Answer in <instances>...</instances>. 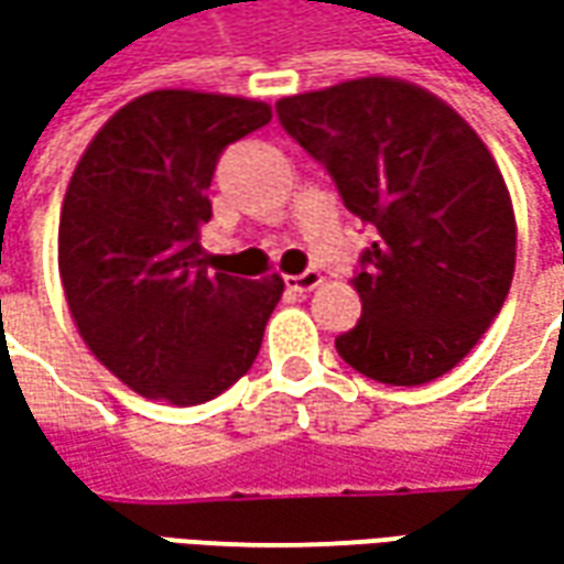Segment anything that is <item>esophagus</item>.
Segmentation results:
<instances>
[{
	"mask_svg": "<svg viewBox=\"0 0 564 564\" xmlns=\"http://www.w3.org/2000/svg\"><path fill=\"white\" fill-rule=\"evenodd\" d=\"M319 285H323V275L316 270L301 272V275H289V289H294V292H314Z\"/></svg>",
	"mask_w": 564,
	"mask_h": 564,
	"instance_id": "obj_1",
	"label": "esophagus"
}]
</instances>
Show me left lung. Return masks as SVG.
Masks as SVG:
<instances>
[{
    "label": "left lung",
    "instance_id": "8db88e82",
    "mask_svg": "<svg viewBox=\"0 0 564 564\" xmlns=\"http://www.w3.org/2000/svg\"><path fill=\"white\" fill-rule=\"evenodd\" d=\"M285 131L377 228L351 279L360 319L336 338L358 373L421 386L484 338L514 275L518 226L489 147L445 99L401 77L282 97Z\"/></svg>",
    "mask_w": 564,
    "mask_h": 564
}]
</instances>
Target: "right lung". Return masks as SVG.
<instances>
[{"label":"right lung","mask_w":564,"mask_h":564,"mask_svg":"<svg viewBox=\"0 0 564 564\" xmlns=\"http://www.w3.org/2000/svg\"><path fill=\"white\" fill-rule=\"evenodd\" d=\"M260 99L153 90L87 143L58 216V275L84 345L128 389L200 404L245 377L285 282L216 272L200 248L206 187Z\"/></svg>","instance_id":"right-lung-1"}]
</instances>
